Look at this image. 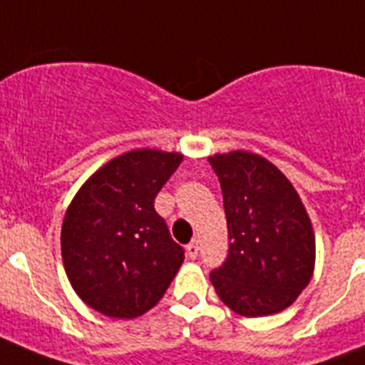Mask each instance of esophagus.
<instances>
[{"instance_id": "34e87169", "label": "esophagus", "mask_w": 365, "mask_h": 365, "mask_svg": "<svg viewBox=\"0 0 365 365\" xmlns=\"http://www.w3.org/2000/svg\"><path fill=\"white\" fill-rule=\"evenodd\" d=\"M185 254H187L189 259H195V257L199 255V244H197V242H189L187 246H185Z\"/></svg>"}]
</instances>
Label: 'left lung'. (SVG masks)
<instances>
[{
	"mask_svg": "<svg viewBox=\"0 0 365 365\" xmlns=\"http://www.w3.org/2000/svg\"><path fill=\"white\" fill-rule=\"evenodd\" d=\"M223 193L229 255L210 272L220 299L240 317L277 314L311 282L317 244L295 187L271 160L252 151L208 157Z\"/></svg>",
	"mask_w": 365,
	"mask_h": 365,
	"instance_id": "1",
	"label": "left lung"
}]
</instances>
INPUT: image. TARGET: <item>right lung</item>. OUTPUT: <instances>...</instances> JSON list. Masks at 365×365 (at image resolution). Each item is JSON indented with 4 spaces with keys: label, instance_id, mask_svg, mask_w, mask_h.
I'll use <instances>...</instances> for the list:
<instances>
[{
    "label": "right lung",
    "instance_id": "1",
    "mask_svg": "<svg viewBox=\"0 0 365 365\" xmlns=\"http://www.w3.org/2000/svg\"><path fill=\"white\" fill-rule=\"evenodd\" d=\"M182 160L178 151L132 149L100 166L71 199L62 261L71 288L100 314L142 317L182 267L183 248L153 206Z\"/></svg>",
    "mask_w": 365,
    "mask_h": 365
}]
</instances>
